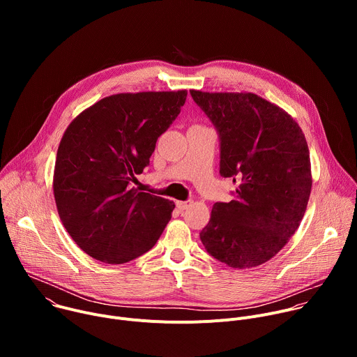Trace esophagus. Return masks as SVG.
Masks as SVG:
<instances>
[{
	"mask_svg": "<svg viewBox=\"0 0 357 357\" xmlns=\"http://www.w3.org/2000/svg\"><path fill=\"white\" fill-rule=\"evenodd\" d=\"M190 205H192V200H178L176 202V208L181 209V211L188 209Z\"/></svg>",
	"mask_w": 357,
	"mask_h": 357,
	"instance_id": "esophagus-1",
	"label": "esophagus"
}]
</instances>
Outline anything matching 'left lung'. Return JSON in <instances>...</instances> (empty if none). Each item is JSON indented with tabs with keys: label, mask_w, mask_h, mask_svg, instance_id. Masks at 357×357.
Masks as SVG:
<instances>
[{
	"label": "left lung",
	"mask_w": 357,
	"mask_h": 357,
	"mask_svg": "<svg viewBox=\"0 0 357 357\" xmlns=\"http://www.w3.org/2000/svg\"><path fill=\"white\" fill-rule=\"evenodd\" d=\"M220 137V175L238 182L213 205L200 240L233 268L271 260L296 231L312 188L310 149L298 123L254 93L190 90Z\"/></svg>",
	"instance_id": "obj_1"
}]
</instances>
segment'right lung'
<instances>
[{"instance_id": "right-lung-1", "label": "right lung", "mask_w": 357, "mask_h": 357, "mask_svg": "<svg viewBox=\"0 0 357 357\" xmlns=\"http://www.w3.org/2000/svg\"><path fill=\"white\" fill-rule=\"evenodd\" d=\"M186 90L119 93L68 126L54 171L59 218L75 243L106 264L151 250L171 220L172 200L131 188L157 139L181 113Z\"/></svg>"}]
</instances>
